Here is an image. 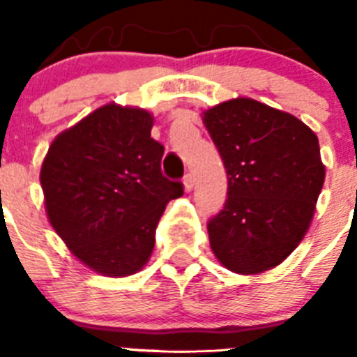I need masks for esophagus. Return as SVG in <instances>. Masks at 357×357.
I'll list each match as a JSON object with an SVG mask.
<instances>
[{
	"label": "esophagus",
	"mask_w": 357,
	"mask_h": 357,
	"mask_svg": "<svg viewBox=\"0 0 357 357\" xmlns=\"http://www.w3.org/2000/svg\"><path fill=\"white\" fill-rule=\"evenodd\" d=\"M192 188H195V176H192L191 173H188V175H185V178H184V189L189 192Z\"/></svg>",
	"instance_id": "34e87169"
}]
</instances>
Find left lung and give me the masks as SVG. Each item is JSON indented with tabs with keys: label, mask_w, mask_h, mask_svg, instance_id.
I'll return each instance as SVG.
<instances>
[{
	"label": "left lung",
	"mask_w": 357,
	"mask_h": 357,
	"mask_svg": "<svg viewBox=\"0 0 357 357\" xmlns=\"http://www.w3.org/2000/svg\"><path fill=\"white\" fill-rule=\"evenodd\" d=\"M228 175L208 241L223 267L260 274L303 241L326 178L317 134L294 114L238 97L204 111Z\"/></svg>",
	"instance_id": "8db88e82"
}]
</instances>
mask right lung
Here are the masks:
<instances>
[{"instance_id": "right-lung-1", "label": "right lung", "mask_w": 357, "mask_h": 357, "mask_svg": "<svg viewBox=\"0 0 357 357\" xmlns=\"http://www.w3.org/2000/svg\"><path fill=\"white\" fill-rule=\"evenodd\" d=\"M153 116L106 104L52 139L40 169L47 219L91 271L123 278L143 269L166 204L181 182L162 176Z\"/></svg>"}]
</instances>
